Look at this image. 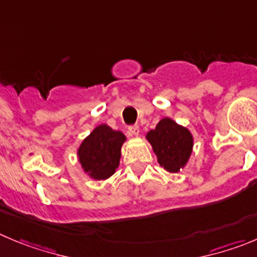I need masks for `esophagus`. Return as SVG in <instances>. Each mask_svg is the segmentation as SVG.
Listing matches in <instances>:
<instances>
[{
	"instance_id": "1",
	"label": "esophagus",
	"mask_w": 257,
	"mask_h": 257,
	"mask_svg": "<svg viewBox=\"0 0 257 257\" xmlns=\"http://www.w3.org/2000/svg\"><path fill=\"white\" fill-rule=\"evenodd\" d=\"M128 131H129V134H131V136H138V133H140V126L129 125Z\"/></svg>"
}]
</instances>
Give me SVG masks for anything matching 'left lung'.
<instances>
[{
	"instance_id": "1",
	"label": "left lung",
	"mask_w": 257,
	"mask_h": 257,
	"mask_svg": "<svg viewBox=\"0 0 257 257\" xmlns=\"http://www.w3.org/2000/svg\"><path fill=\"white\" fill-rule=\"evenodd\" d=\"M147 140L160 165L169 172L180 171L191 155L193 137L190 132L169 117L162 119L153 131L148 132Z\"/></svg>"
}]
</instances>
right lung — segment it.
<instances>
[{"instance_id": "obj_1", "label": "right lung", "mask_w": 257, "mask_h": 257, "mask_svg": "<svg viewBox=\"0 0 257 257\" xmlns=\"http://www.w3.org/2000/svg\"><path fill=\"white\" fill-rule=\"evenodd\" d=\"M124 141L125 137L121 132L112 131L106 124L93 129L78 148V158L85 172L95 180L111 176L119 166Z\"/></svg>"}]
</instances>
